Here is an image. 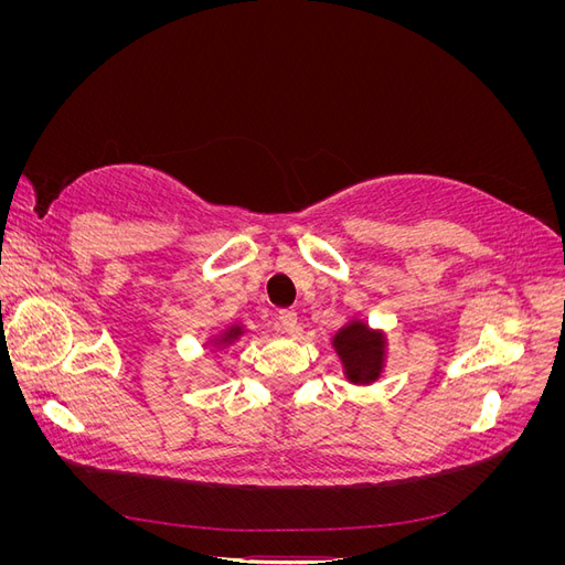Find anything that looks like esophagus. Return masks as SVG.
Instances as JSON below:
<instances>
[{
    "label": "esophagus",
    "mask_w": 565,
    "mask_h": 565,
    "mask_svg": "<svg viewBox=\"0 0 565 565\" xmlns=\"http://www.w3.org/2000/svg\"><path fill=\"white\" fill-rule=\"evenodd\" d=\"M278 322H280L282 332H287V334H295L297 332V313L295 311H289V309L280 311L278 313Z\"/></svg>",
    "instance_id": "esophagus-1"
}]
</instances>
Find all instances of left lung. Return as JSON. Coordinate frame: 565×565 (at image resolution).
I'll return each instance as SVG.
<instances>
[{
	"mask_svg": "<svg viewBox=\"0 0 565 565\" xmlns=\"http://www.w3.org/2000/svg\"><path fill=\"white\" fill-rule=\"evenodd\" d=\"M332 349L349 384L370 386L382 380L388 349L384 330H374L363 318L353 316L334 332Z\"/></svg>",
	"mask_w": 565,
	"mask_h": 565,
	"instance_id": "left-lung-1",
	"label": "left lung"
}]
</instances>
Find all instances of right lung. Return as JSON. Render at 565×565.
<instances>
[{"instance_id": "add662e5", "label": "right lung", "mask_w": 565, "mask_h": 565, "mask_svg": "<svg viewBox=\"0 0 565 565\" xmlns=\"http://www.w3.org/2000/svg\"><path fill=\"white\" fill-rule=\"evenodd\" d=\"M247 332H249V330L245 328V324H241V322L228 324V328H224L218 334H214V337L207 339V347H210L214 353H216V351H224V349L233 347L235 341H241Z\"/></svg>"}]
</instances>
